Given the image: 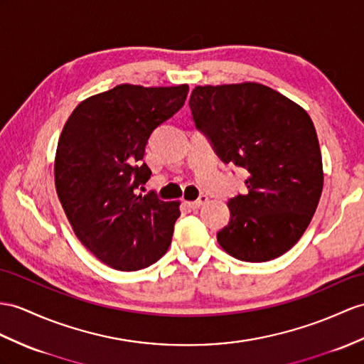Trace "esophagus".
I'll return each mask as SVG.
<instances>
[{
	"mask_svg": "<svg viewBox=\"0 0 364 364\" xmlns=\"http://www.w3.org/2000/svg\"><path fill=\"white\" fill-rule=\"evenodd\" d=\"M208 202V198L205 196V194H202V196H199V199L198 200H193V202H185L187 203V207H190V208H193V210H198V208H200L203 203H207Z\"/></svg>",
	"mask_w": 364,
	"mask_h": 364,
	"instance_id": "1",
	"label": "esophagus"
}]
</instances>
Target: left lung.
Wrapping results in <instances>:
<instances>
[{"instance_id":"1","label":"left lung","mask_w":364,"mask_h":364,"mask_svg":"<svg viewBox=\"0 0 364 364\" xmlns=\"http://www.w3.org/2000/svg\"><path fill=\"white\" fill-rule=\"evenodd\" d=\"M190 109L220 161L249 173L247 191L228 200L219 245L247 262L284 255L306 232L323 191L320 144L309 114L250 82L196 86Z\"/></svg>"}]
</instances>
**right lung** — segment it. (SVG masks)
Masks as SVG:
<instances>
[{
    "label": "right lung",
    "mask_w": 364,
    "mask_h": 364,
    "mask_svg": "<svg viewBox=\"0 0 364 364\" xmlns=\"http://www.w3.org/2000/svg\"><path fill=\"white\" fill-rule=\"evenodd\" d=\"M188 85H119L69 115L55 154V188L75 236L122 272L154 264L171 244L179 202L139 193L151 176L141 162L153 131L179 111Z\"/></svg>",
    "instance_id": "1"
}]
</instances>
